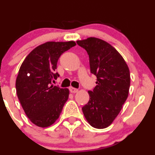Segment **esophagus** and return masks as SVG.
<instances>
[{"instance_id": "34e87169", "label": "esophagus", "mask_w": 155, "mask_h": 155, "mask_svg": "<svg viewBox=\"0 0 155 155\" xmlns=\"http://www.w3.org/2000/svg\"><path fill=\"white\" fill-rule=\"evenodd\" d=\"M69 90H70V92H71V93H76V92H78V89L73 87H69Z\"/></svg>"}]
</instances>
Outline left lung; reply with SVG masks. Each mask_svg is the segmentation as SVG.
<instances>
[{
	"instance_id": "8db88e82",
	"label": "left lung",
	"mask_w": 155,
	"mask_h": 155,
	"mask_svg": "<svg viewBox=\"0 0 155 155\" xmlns=\"http://www.w3.org/2000/svg\"><path fill=\"white\" fill-rule=\"evenodd\" d=\"M76 43L87 51L90 72L97 85L88 91L90 100L82 107L88 123L97 129L108 127L127 100L130 85L129 68L118 51L102 39L90 37Z\"/></svg>"
}]
</instances>
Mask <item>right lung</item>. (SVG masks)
Here are the masks:
<instances>
[{
	"instance_id": "add662e5",
	"label": "right lung",
	"mask_w": 155,
	"mask_h": 155,
	"mask_svg": "<svg viewBox=\"0 0 155 155\" xmlns=\"http://www.w3.org/2000/svg\"><path fill=\"white\" fill-rule=\"evenodd\" d=\"M74 46V41L46 42L33 49L21 65L16 79L17 97L27 117L38 127L54 124L68 98V89L51 82L59 76L56 69L60 55Z\"/></svg>"
}]
</instances>
